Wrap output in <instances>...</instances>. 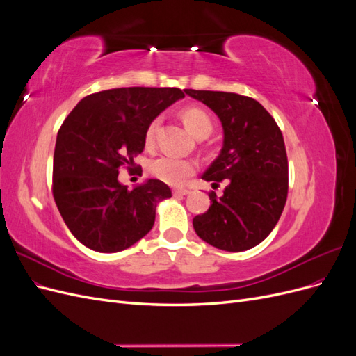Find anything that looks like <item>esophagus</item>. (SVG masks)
<instances>
[{"instance_id":"1","label":"esophagus","mask_w":356,"mask_h":356,"mask_svg":"<svg viewBox=\"0 0 356 356\" xmlns=\"http://www.w3.org/2000/svg\"><path fill=\"white\" fill-rule=\"evenodd\" d=\"M188 193H190L188 188H175V190H174V195H175V196H187Z\"/></svg>"}]
</instances>
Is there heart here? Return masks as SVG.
I'll use <instances>...</instances> for the list:
<instances>
[{"mask_svg":"<svg viewBox=\"0 0 356 356\" xmlns=\"http://www.w3.org/2000/svg\"><path fill=\"white\" fill-rule=\"evenodd\" d=\"M181 118L182 122H184L186 127L188 129V132L191 135H195L196 138H207L213 129L212 118L207 111L199 108V106H188V108L182 110ZM157 126L159 118H154V120L148 124L145 131L147 145H153ZM148 169L152 172L153 177L166 182V184L179 186L195 174L196 165L187 159H179L174 156H160L149 163Z\"/></svg>","mask_w":356,"mask_h":356,"instance_id":"1","label":"heart"}]
</instances>
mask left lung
Listing matches in <instances>:
<instances>
[{"instance_id":"obj_1","label":"left lung","mask_w":356,"mask_h":356,"mask_svg":"<svg viewBox=\"0 0 356 356\" xmlns=\"http://www.w3.org/2000/svg\"><path fill=\"white\" fill-rule=\"evenodd\" d=\"M218 115L222 148L202 175L224 195H209V209L193 218L200 239L229 252L261 243L281 218L288 195V160L281 129L264 106L229 92L184 90Z\"/></svg>"}]
</instances>
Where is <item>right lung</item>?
<instances>
[{
    "instance_id": "obj_1",
    "label": "right lung",
    "mask_w": 356,
    "mask_h": 356,
    "mask_svg": "<svg viewBox=\"0 0 356 356\" xmlns=\"http://www.w3.org/2000/svg\"><path fill=\"white\" fill-rule=\"evenodd\" d=\"M184 93L122 88L83 98L62 123L53 156V197L72 236L96 252L132 246L153 229L157 204L172 196L160 179L127 190L118 168L145 147L154 118Z\"/></svg>"
}]
</instances>
